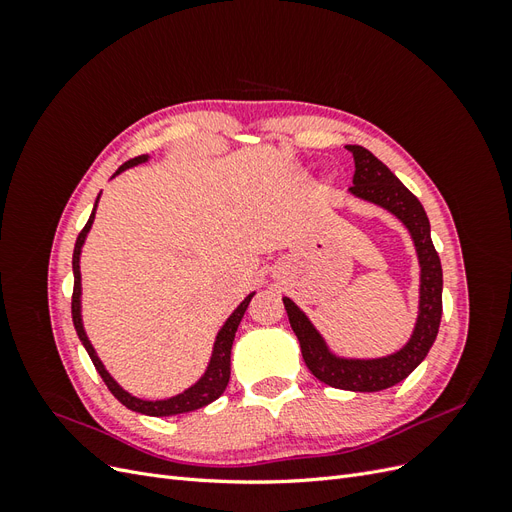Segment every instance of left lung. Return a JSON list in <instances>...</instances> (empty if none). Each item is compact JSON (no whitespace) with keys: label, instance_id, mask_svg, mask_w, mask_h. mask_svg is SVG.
<instances>
[{"label":"left lung","instance_id":"1","mask_svg":"<svg viewBox=\"0 0 512 512\" xmlns=\"http://www.w3.org/2000/svg\"><path fill=\"white\" fill-rule=\"evenodd\" d=\"M354 158V177L348 192L376 205L406 226L418 258V312L408 342L399 350L376 356V359H352L331 350L327 339L314 327L303 309L284 297L290 327L299 339L303 361L312 374L333 386L354 393H376L395 386L423 363L429 348L436 342L442 318V265L431 241L429 218L418 198L401 183L386 164L361 145H346Z\"/></svg>","mask_w":512,"mask_h":512}]
</instances>
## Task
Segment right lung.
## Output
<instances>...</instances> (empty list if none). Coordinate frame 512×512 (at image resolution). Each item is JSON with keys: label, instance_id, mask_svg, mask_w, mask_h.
Instances as JSON below:
<instances>
[{"label": "right lung", "instance_id": "right-lung-1", "mask_svg": "<svg viewBox=\"0 0 512 512\" xmlns=\"http://www.w3.org/2000/svg\"><path fill=\"white\" fill-rule=\"evenodd\" d=\"M149 153H145V156H138L134 160H128L123 166L117 168V173L113 175V179L117 175H121L123 170L128 168H134L138 164H145L149 162ZM98 200H100V194L96 198V205L94 209H91V215L89 220L85 224V228L81 230V235L76 237V243H74V254H72V273H74V292H72V322H74V329H76V335H79L81 344L85 346L89 359L94 361L98 374L102 376L104 384L108 386V391H111L123 406H126L128 410L132 412H138V414H147V416H175V414H185V412H192V410H198V408H205L209 406L211 401L218 399L224 389L228 386V380H230V350H232V342H235V333L239 329V322L245 314L247 305H250L252 297L256 292H250L247 297L237 305L235 312H232L226 322L222 324V329L218 331V335H215V342H213V350H211V359L207 363V369L205 374L200 376L192 386H188V389L173 395V397H166V399H143V397H134L132 393H128L123 386L108 374V369L104 367V363L100 361V356L96 352V348L91 346L89 337L85 333V324H83V314H81V294H83V288H81V252H83V245H85V239L89 235L91 230V224H94L96 220V209H98Z\"/></svg>", "mask_w": 512, "mask_h": 512}]
</instances>
